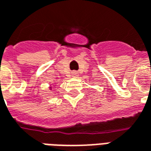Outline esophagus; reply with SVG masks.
Segmentation results:
<instances>
[{"instance_id":"1","label":"esophagus","mask_w":151,"mask_h":151,"mask_svg":"<svg viewBox=\"0 0 151 151\" xmlns=\"http://www.w3.org/2000/svg\"><path fill=\"white\" fill-rule=\"evenodd\" d=\"M72 75H73V77H74V78H76V77L78 75V73H77V72H73L72 73Z\"/></svg>"}]
</instances>
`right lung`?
<instances>
[{"mask_svg":"<svg viewBox=\"0 0 151 151\" xmlns=\"http://www.w3.org/2000/svg\"><path fill=\"white\" fill-rule=\"evenodd\" d=\"M50 90H52V86H50Z\"/></svg>","mask_w":151,"mask_h":151,"instance_id":"right-lung-1","label":"right lung"}]
</instances>
